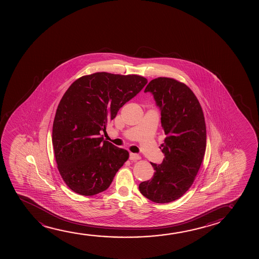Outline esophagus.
I'll list each match as a JSON object with an SVG mask.
<instances>
[{"instance_id":"esophagus-1","label":"esophagus","mask_w":259,"mask_h":259,"mask_svg":"<svg viewBox=\"0 0 259 259\" xmlns=\"http://www.w3.org/2000/svg\"><path fill=\"white\" fill-rule=\"evenodd\" d=\"M129 159L132 160V161H135V160L141 159V156L137 155V154H135V153H130Z\"/></svg>"}]
</instances>
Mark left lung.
Returning <instances> with one entry per match:
<instances>
[{"label": "left lung", "mask_w": 259, "mask_h": 259, "mask_svg": "<svg viewBox=\"0 0 259 259\" xmlns=\"http://www.w3.org/2000/svg\"><path fill=\"white\" fill-rule=\"evenodd\" d=\"M144 92L152 93L161 110L164 143L163 163H151L155 174L139 189L156 203L174 202L190 188L206 150V124L201 104L188 85L172 78H154Z\"/></svg>", "instance_id": "1"}]
</instances>
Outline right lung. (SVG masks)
Wrapping results in <instances>:
<instances>
[{
    "label": "right lung",
    "instance_id": "right-lung-1",
    "mask_svg": "<svg viewBox=\"0 0 259 259\" xmlns=\"http://www.w3.org/2000/svg\"><path fill=\"white\" fill-rule=\"evenodd\" d=\"M147 83L139 75L103 71L82 76L64 93L54 118L52 142L57 169L72 191L91 196L110 187L129 153L104 141L101 133Z\"/></svg>",
    "mask_w": 259,
    "mask_h": 259
}]
</instances>
